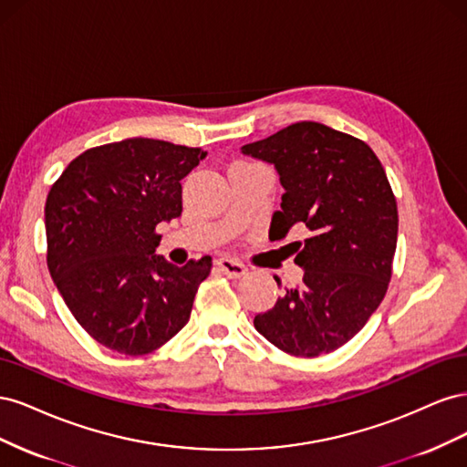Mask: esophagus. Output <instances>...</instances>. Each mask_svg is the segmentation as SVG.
<instances>
[{
	"instance_id": "obj_1",
	"label": "esophagus",
	"mask_w": 467,
	"mask_h": 467,
	"mask_svg": "<svg viewBox=\"0 0 467 467\" xmlns=\"http://www.w3.org/2000/svg\"><path fill=\"white\" fill-rule=\"evenodd\" d=\"M216 266L220 268L223 275H228L230 278H239V276H244L247 273V268L242 263L235 261V259H230V257L218 259Z\"/></svg>"
}]
</instances>
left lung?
<instances>
[{
  "mask_svg": "<svg viewBox=\"0 0 467 467\" xmlns=\"http://www.w3.org/2000/svg\"><path fill=\"white\" fill-rule=\"evenodd\" d=\"M242 151L273 163L285 187L271 234L280 239L296 225L307 235L290 244L302 282L253 323L288 355H327L364 327L388 292L400 218L384 167L362 140L312 120Z\"/></svg>",
  "mask_w": 467,
  "mask_h": 467,
  "instance_id": "obj_1",
  "label": "left lung"
}]
</instances>
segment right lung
Returning <instances> with one entry per match:
<instances>
[{
	"mask_svg": "<svg viewBox=\"0 0 467 467\" xmlns=\"http://www.w3.org/2000/svg\"><path fill=\"white\" fill-rule=\"evenodd\" d=\"M204 158L201 148L129 138L86 150L50 187L48 271L99 345L142 357L187 325L212 257L167 263L153 255L155 228L181 216V179Z\"/></svg>",
	"mask_w": 467,
	"mask_h": 467,
	"instance_id": "add662e5",
	"label": "right lung"
}]
</instances>
